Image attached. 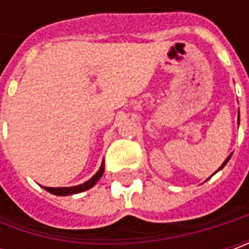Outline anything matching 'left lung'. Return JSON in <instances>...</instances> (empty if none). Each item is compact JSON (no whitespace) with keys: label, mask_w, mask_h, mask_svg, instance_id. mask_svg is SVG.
Returning <instances> with one entry per match:
<instances>
[{"label":"left lung","mask_w":249,"mask_h":249,"mask_svg":"<svg viewBox=\"0 0 249 249\" xmlns=\"http://www.w3.org/2000/svg\"><path fill=\"white\" fill-rule=\"evenodd\" d=\"M238 123H240V110H238ZM231 155H233V154H230V155H229V157H227V158H226L225 162H223V163H222V166L219 167V169H217V170H216L215 173H217V172H219V170H222V169H223V167L226 166V163H227V162H229V159L231 158ZM215 173H213V175H215ZM213 175H212V176H213ZM212 176H211V177H212Z\"/></svg>","instance_id":"obj_1"}]
</instances>
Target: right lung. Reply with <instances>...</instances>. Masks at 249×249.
Wrapping results in <instances>:
<instances>
[{"mask_svg":"<svg viewBox=\"0 0 249 249\" xmlns=\"http://www.w3.org/2000/svg\"><path fill=\"white\" fill-rule=\"evenodd\" d=\"M104 170H105V165H104V160L101 163V167L98 169V172L91 177L90 180H87L86 183L83 184H79V186H73V187H43L44 190H47L48 193H51L53 196H73V194H79V193H83L86 190H89L91 187H94L97 184V181L100 180L102 175H104Z\"/></svg>","mask_w":249,"mask_h":249,"instance_id":"right-lung-1","label":"right lung"}]
</instances>
